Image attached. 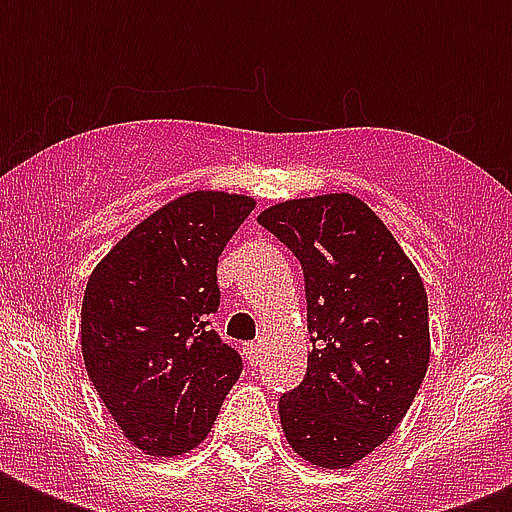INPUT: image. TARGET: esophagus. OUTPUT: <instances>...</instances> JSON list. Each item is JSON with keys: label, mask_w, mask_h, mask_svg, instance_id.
Segmentation results:
<instances>
[{"label": "esophagus", "mask_w": 512, "mask_h": 512, "mask_svg": "<svg viewBox=\"0 0 512 512\" xmlns=\"http://www.w3.org/2000/svg\"><path fill=\"white\" fill-rule=\"evenodd\" d=\"M257 353H260V348H257V342H247V345H244V356H247L249 364H255Z\"/></svg>", "instance_id": "esophagus-1"}]
</instances>
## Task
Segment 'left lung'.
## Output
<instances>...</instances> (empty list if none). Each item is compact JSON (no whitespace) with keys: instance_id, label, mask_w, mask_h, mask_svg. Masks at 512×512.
Returning a JSON list of instances; mask_svg holds the SVG:
<instances>
[{"instance_id":"obj_1","label":"left lung","mask_w":512,"mask_h":512,"mask_svg":"<svg viewBox=\"0 0 512 512\" xmlns=\"http://www.w3.org/2000/svg\"><path fill=\"white\" fill-rule=\"evenodd\" d=\"M257 223L303 265L308 372L279 398L289 446L316 468L364 460L398 428L430 361L428 295L414 263L353 193L289 199Z\"/></svg>"}]
</instances>
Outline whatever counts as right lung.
I'll return each instance as SVG.
<instances>
[{
    "label": "right lung",
    "instance_id": "obj_1",
    "mask_svg": "<svg viewBox=\"0 0 512 512\" xmlns=\"http://www.w3.org/2000/svg\"><path fill=\"white\" fill-rule=\"evenodd\" d=\"M252 196L193 191L135 225L92 271L82 356L122 433L151 457L196 449L241 374L207 316L220 305L217 257Z\"/></svg>",
    "mask_w": 512,
    "mask_h": 512
}]
</instances>
